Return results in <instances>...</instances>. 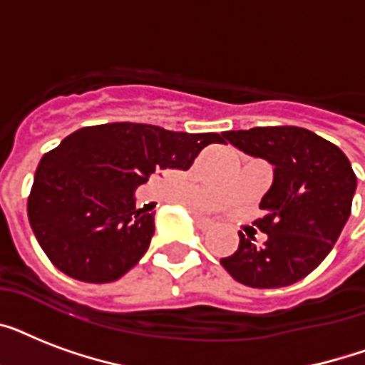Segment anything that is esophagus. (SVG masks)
I'll use <instances>...</instances> for the list:
<instances>
[{
	"instance_id": "34e87169",
	"label": "esophagus",
	"mask_w": 365,
	"mask_h": 365,
	"mask_svg": "<svg viewBox=\"0 0 365 365\" xmlns=\"http://www.w3.org/2000/svg\"><path fill=\"white\" fill-rule=\"evenodd\" d=\"M195 222H197V227L202 229V231H208V229L214 227V222H212L210 217L200 216V214H195Z\"/></svg>"
}]
</instances>
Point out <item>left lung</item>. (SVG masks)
Here are the masks:
<instances>
[{"instance_id":"obj_1","label":"left lung","mask_w":365,"mask_h":365,"mask_svg":"<svg viewBox=\"0 0 365 365\" xmlns=\"http://www.w3.org/2000/svg\"><path fill=\"white\" fill-rule=\"evenodd\" d=\"M246 155L269 160L274 176L254 225L265 240L239 233L223 269L250 288H284L305 278L331 252L351 216L356 174L337 145L299 126L223 132Z\"/></svg>"}]
</instances>
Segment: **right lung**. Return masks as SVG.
<instances>
[{
  "instance_id": "add662e5",
  "label": "right lung",
  "mask_w": 365,
  "mask_h": 365,
  "mask_svg": "<svg viewBox=\"0 0 365 365\" xmlns=\"http://www.w3.org/2000/svg\"><path fill=\"white\" fill-rule=\"evenodd\" d=\"M216 132L189 134L142 123L83 126L43 155L28 197V220L56 269L81 282L121 278L149 248L155 217L136 208L151 174L187 170Z\"/></svg>"
}]
</instances>
